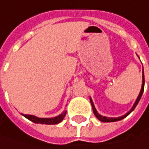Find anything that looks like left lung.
<instances>
[{
	"label": "left lung",
	"instance_id": "left-lung-1",
	"mask_svg": "<svg viewBox=\"0 0 149 149\" xmlns=\"http://www.w3.org/2000/svg\"><path fill=\"white\" fill-rule=\"evenodd\" d=\"M143 90H144V73H143V83H142V87H141L140 93H139V96H138V97H137V99H136V101H135V102H134V104L133 105L132 108H131V109H130V110H129L126 114H124V115H123V116H121V117H118V118H108V117H105V116H102V115H100L99 113H97V109L95 108V106H94L92 98H91V97H90V102H91V104H92V107H93V111L94 115L96 116V118H97V119L100 120L101 122H103V123L117 122V121H120V120L123 119L124 118H126L127 115H129L130 113H132L133 110H134V108L136 107V106L138 105L139 102L140 101V99H141V97H142V95H143Z\"/></svg>",
	"mask_w": 149,
	"mask_h": 149
}]
</instances>
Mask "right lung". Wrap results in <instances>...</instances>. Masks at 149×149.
I'll return each instance as SVG.
<instances>
[{"instance_id": "obj_1", "label": "right lung", "mask_w": 149, "mask_h": 149, "mask_svg": "<svg viewBox=\"0 0 149 149\" xmlns=\"http://www.w3.org/2000/svg\"><path fill=\"white\" fill-rule=\"evenodd\" d=\"M67 111H63L61 114H59L58 116L54 117V118H37L34 115H28V114H23L22 115L24 116L26 118L29 119L30 121L35 123H41V124H47V125H53V124H57L59 123H61L64 117L66 116Z\"/></svg>"}]
</instances>
